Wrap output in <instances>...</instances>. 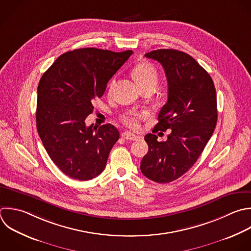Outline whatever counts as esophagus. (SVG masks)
<instances>
[{
    "label": "esophagus",
    "mask_w": 251,
    "mask_h": 251,
    "mask_svg": "<svg viewBox=\"0 0 251 251\" xmlns=\"http://www.w3.org/2000/svg\"><path fill=\"white\" fill-rule=\"evenodd\" d=\"M122 137L124 138V139H126V140H132V141H134V140H137V139H139L140 137L139 136H137V135H135V134H133L132 132H130V131H124L123 133H122Z\"/></svg>",
    "instance_id": "esophagus-1"
}]
</instances>
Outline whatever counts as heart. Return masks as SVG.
Listing matches in <instances>:
<instances>
[{
	"label": "heart",
	"mask_w": 251,
	"mask_h": 251,
	"mask_svg": "<svg viewBox=\"0 0 251 251\" xmlns=\"http://www.w3.org/2000/svg\"><path fill=\"white\" fill-rule=\"evenodd\" d=\"M133 75L138 82L140 86H143L145 84H157L159 75L156 70V68L151 65L150 63H139L137 64L133 69ZM116 80L115 78H112L109 84V90L112 91L115 86ZM147 117L146 111H140V110H128L125 112L121 116L122 122L129 126L130 128H138L139 127V122L140 120H143Z\"/></svg>",
	"instance_id": "obj_1"
}]
</instances>
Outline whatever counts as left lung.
Listing matches in <instances>:
<instances>
[{"label":"left lung","instance_id":"8db88e82","mask_svg":"<svg viewBox=\"0 0 251 251\" xmlns=\"http://www.w3.org/2000/svg\"><path fill=\"white\" fill-rule=\"evenodd\" d=\"M164 68L168 101L152 133L145 135L148 152L140 170L149 179L166 183L186 173L197 161L217 124V96L209 74L188 54L160 49L145 54ZM171 129L166 142L153 133ZM162 133V132H160Z\"/></svg>","mask_w":251,"mask_h":251}]
</instances>
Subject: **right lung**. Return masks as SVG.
I'll return each mask as SVG.
<instances>
[{"label": "right lung", "instance_id": "obj_1", "mask_svg": "<svg viewBox=\"0 0 251 251\" xmlns=\"http://www.w3.org/2000/svg\"><path fill=\"white\" fill-rule=\"evenodd\" d=\"M132 55L82 48L61 55L42 75L37 93L36 126L42 143L58 168L72 178L100 175L120 137L111 124L87 126L93 101Z\"/></svg>", "mask_w": 251, "mask_h": 251}]
</instances>
